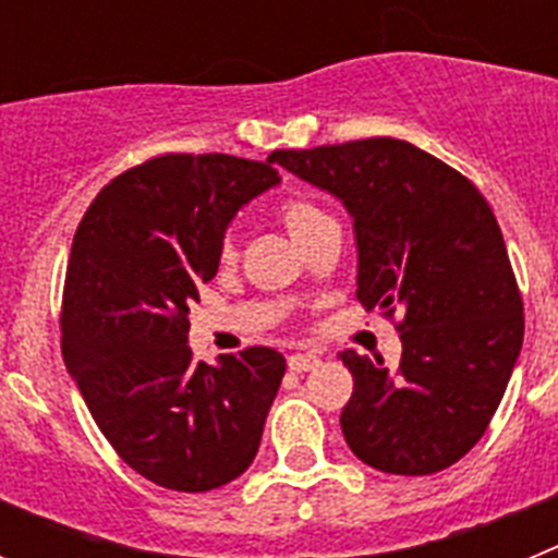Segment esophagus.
<instances>
[{"label": "esophagus", "instance_id": "1", "mask_svg": "<svg viewBox=\"0 0 558 558\" xmlns=\"http://www.w3.org/2000/svg\"><path fill=\"white\" fill-rule=\"evenodd\" d=\"M318 363H322V357H318V354H313V352H295V354H290L288 357V368L290 372H310V368H315L318 366Z\"/></svg>", "mask_w": 558, "mask_h": 558}]
</instances>
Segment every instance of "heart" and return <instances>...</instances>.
<instances>
[{"mask_svg": "<svg viewBox=\"0 0 558 558\" xmlns=\"http://www.w3.org/2000/svg\"><path fill=\"white\" fill-rule=\"evenodd\" d=\"M279 220H282L284 229L290 231V236H293L295 243L304 245V248L310 245V240H315L327 226L335 223L332 215H329L324 206H318L310 198H302V195L282 201V206H279ZM234 256L236 240L231 231H226L223 240H220V259H223V263H231Z\"/></svg>", "mask_w": 558, "mask_h": 558, "instance_id": "obj_1", "label": "heart"}]
</instances>
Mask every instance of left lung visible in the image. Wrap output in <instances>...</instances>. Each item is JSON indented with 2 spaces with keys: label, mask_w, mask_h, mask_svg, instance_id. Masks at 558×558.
<instances>
[{
  "label": "left lung",
  "mask_w": 558,
  "mask_h": 558,
  "mask_svg": "<svg viewBox=\"0 0 558 558\" xmlns=\"http://www.w3.org/2000/svg\"><path fill=\"white\" fill-rule=\"evenodd\" d=\"M354 218L357 299L397 322L402 357L340 352L354 377L340 430L354 456L391 475L461 461L500 405L525 332L522 295L495 211L466 175L411 142L274 150Z\"/></svg>",
  "instance_id": "left-lung-1"
}]
</instances>
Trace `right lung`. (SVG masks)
I'll use <instances>...</instances> for the list:
<instances>
[{
    "label": "right lung",
    "mask_w": 558,
    "mask_h": 558,
    "mask_svg": "<svg viewBox=\"0 0 558 558\" xmlns=\"http://www.w3.org/2000/svg\"><path fill=\"white\" fill-rule=\"evenodd\" d=\"M276 181L274 159L165 153L108 181L75 231L63 360L108 445L156 486L218 489L259 450L284 357L248 347L209 366L186 315L234 211Z\"/></svg>",
    "instance_id": "add662e5"
}]
</instances>
